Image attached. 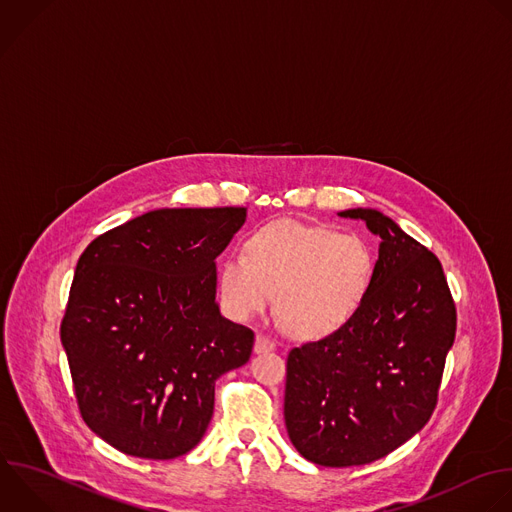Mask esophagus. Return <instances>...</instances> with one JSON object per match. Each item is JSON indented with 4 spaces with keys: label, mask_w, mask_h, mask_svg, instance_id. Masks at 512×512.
<instances>
[{
    "label": "esophagus",
    "mask_w": 512,
    "mask_h": 512,
    "mask_svg": "<svg viewBox=\"0 0 512 512\" xmlns=\"http://www.w3.org/2000/svg\"><path fill=\"white\" fill-rule=\"evenodd\" d=\"M273 350H275L273 339H269L263 333H257V337H255V354H267V352H273Z\"/></svg>",
    "instance_id": "obj_1"
}]
</instances>
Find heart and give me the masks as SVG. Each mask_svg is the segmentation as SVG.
Returning <instances> with one entry per match:
<instances>
[{"label":"heart","mask_w":512,"mask_h":512,"mask_svg":"<svg viewBox=\"0 0 512 512\" xmlns=\"http://www.w3.org/2000/svg\"><path fill=\"white\" fill-rule=\"evenodd\" d=\"M374 271L376 255L364 237L275 221L247 239L245 255L221 263L219 291L239 321L263 313L275 297L277 315L291 335L321 339L358 315Z\"/></svg>","instance_id":"1"}]
</instances>
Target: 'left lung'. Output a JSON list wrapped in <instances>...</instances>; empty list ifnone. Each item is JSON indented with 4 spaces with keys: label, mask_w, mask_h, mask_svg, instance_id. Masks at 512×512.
<instances>
[{
    "label": "left lung",
    "mask_w": 512,
    "mask_h": 512,
    "mask_svg": "<svg viewBox=\"0 0 512 512\" xmlns=\"http://www.w3.org/2000/svg\"><path fill=\"white\" fill-rule=\"evenodd\" d=\"M339 217L382 239L372 289L344 329L289 352L283 406L297 452L331 468L370 464L426 426L456 333L432 251L376 209Z\"/></svg>",
    "instance_id": "8db88e82"
}]
</instances>
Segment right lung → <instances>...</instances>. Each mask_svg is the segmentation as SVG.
Wrapping results in <instances>:
<instances>
[{
  "label": "right lung",
  "mask_w": 512,
  "mask_h": 512,
  "mask_svg": "<svg viewBox=\"0 0 512 512\" xmlns=\"http://www.w3.org/2000/svg\"><path fill=\"white\" fill-rule=\"evenodd\" d=\"M247 209H158L80 255L60 337L88 428L150 460L193 450L215 382L249 362L255 335L221 315L217 263Z\"/></svg>",
  "instance_id": "obj_1"
}]
</instances>
